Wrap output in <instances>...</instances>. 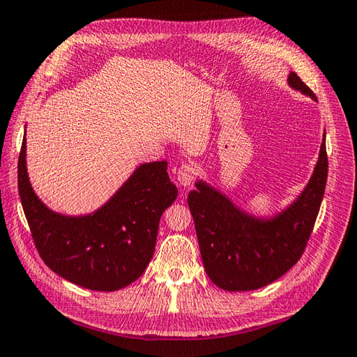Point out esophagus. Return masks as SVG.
I'll use <instances>...</instances> for the list:
<instances>
[{
    "label": "esophagus",
    "instance_id": "34e87169",
    "mask_svg": "<svg viewBox=\"0 0 357 357\" xmlns=\"http://www.w3.org/2000/svg\"><path fill=\"white\" fill-rule=\"evenodd\" d=\"M198 176V170L193 164H183L176 172V179L178 183L183 187H188L193 184V181Z\"/></svg>",
    "mask_w": 357,
    "mask_h": 357
}]
</instances>
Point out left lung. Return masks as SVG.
Segmentation results:
<instances>
[{
	"label": "left lung",
	"mask_w": 357,
	"mask_h": 357,
	"mask_svg": "<svg viewBox=\"0 0 357 357\" xmlns=\"http://www.w3.org/2000/svg\"><path fill=\"white\" fill-rule=\"evenodd\" d=\"M288 84L316 100L291 72ZM328 174L325 133L314 172L298 199L273 218H256L204 181L188 193L201 256L211 282L227 291H250L271 284L299 261L313 231Z\"/></svg>",
	"instance_id": "obj_1"
}]
</instances>
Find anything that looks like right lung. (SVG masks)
Here are the masks:
<instances>
[{"label": "right lung", "mask_w": 357, "mask_h": 357, "mask_svg": "<svg viewBox=\"0 0 357 357\" xmlns=\"http://www.w3.org/2000/svg\"><path fill=\"white\" fill-rule=\"evenodd\" d=\"M18 192L45 265L69 282L95 291L119 290L142 275L155 252L159 219L178 196L167 161L146 162L92 215L55 213L30 185L26 135L18 158Z\"/></svg>", "instance_id": "obj_1"}]
</instances>
